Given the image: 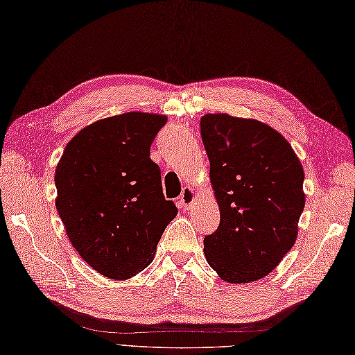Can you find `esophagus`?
<instances>
[{
    "label": "esophagus",
    "instance_id": "1",
    "mask_svg": "<svg viewBox=\"0 0 355 355\" xmlns=\"http://www.w3.org/2000/svg\"><path fill=\"white\" fill-rule=\"evenodd\" d=\"M197 200V194L193 188L185 187L182 194L179 197V205L184 207V209H191V207L196 205Z\"/></svg>",
    "mask_w": 355,
    "mask_h": 355
}]
</instances>
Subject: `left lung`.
Returning <instances> with one entry per match:
<instances>
[{
	"label": "left lung",
	"mask_w": 355,
	"mask_h": 355,
	"mask_svg": "<svg viewBox=\"0 0 355 355\" xmlns=\"http://www.w3.org/2000/svg\"><path fill=\"white\" fill-rule=\"evenodd\" d=\"M200 134L220 207V226L203 241L206 261L227 283L263 279L297 241L301 162L286 138L256 119L206 114Z\"/></svg>",
	"instance_id": "1"
}]
</instances>
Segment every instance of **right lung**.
Here are the masks:
<instances>
[{
	"mask_svg": "<svg viewBox=\"0 0 355 355\" xmlns=\"http://www.w3.org/2000/svg\"><path fill=\"white\" fill-rule=\"evenodd\" d=\"M167 117L131 111L81 129L55 168V207L85 263L112 280L150 265L178 207L162 194L150 144Z\"/></svg>",
	"mask_w": 355,
	"mask_h": 355,
	"instance_id": "add662e5",
	"label": "right lung"
}]
</instances>
